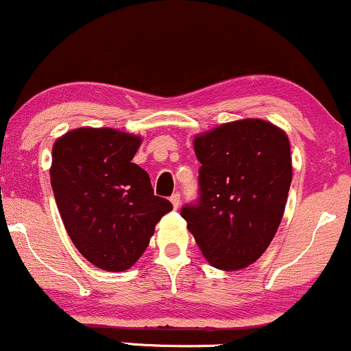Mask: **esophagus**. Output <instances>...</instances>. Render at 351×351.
I'll use <instances>...</instances> for the list:
<instances>
[{
	"label": "esophagus",
	"mask_w": 351,
	"mask_h": 351,
	"mask_svg": "<svg viewBox=\"0 0 351 351\" xmlns=\"http://www.w3.org/2000/svg\"><path fill=\"white\" fill-rule=\"evenodd\" d=\"M169 202H171V205H173V208H178L180 206V202H182V199H180V193H173L171 195V198H169Z\"/></svg>",
	"instance_id": "esophagus-1"
}]
</instances>
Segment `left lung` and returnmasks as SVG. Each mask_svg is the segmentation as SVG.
<instances>
[{
	"mask_svg": "<svg viewBox=\"0 0 351 351\" xmlns=\"http://www.w3.org/2000/svg\"><path fill=\"white\" fill-rule=\"evenodd\" d=\"M195 153L198 199L182 217L215 268L248 267L282 221L291 184L288 136L263 119H240L196 136Z\"/></svg>",
	"mask_w": 351,
	"mask_h": 351,
	"instance_id": "obj_1",
	"label": "left lung"
}]
</instances>
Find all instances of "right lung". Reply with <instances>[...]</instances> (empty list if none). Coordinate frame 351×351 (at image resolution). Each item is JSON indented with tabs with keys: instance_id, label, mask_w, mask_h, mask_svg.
Masks as SVG:
<instances>
[{
	"instance_id": "right-lung-1",
	"label": "right lung",
	"mask_w": 351,
	"mask_h": 351,
	"mask_svg": "<svg viewBox=\"0 0 351 351\" xmlns=\"http://www.w3.org/2000/svg\"><path fill=\"white\" fill-rule=\"evenodd\" d=\"M141 138L113 128H78L53 146L51 188L64 228L95 267H133L173 210L155 196L148 173L132 163Z\"/></svg>"
}]
</instances>
